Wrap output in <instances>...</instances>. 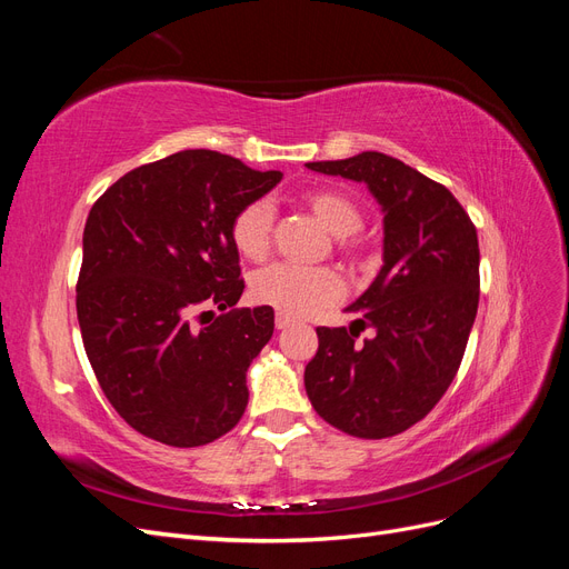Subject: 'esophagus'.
<instances>
[{
    "label": "esophagus",
    "mask_w": 569,
    "mask_h": 569,
    "mask_svg": "<svg viewBox=\"0 0 569 569\" xmlns=\"http://www.w3.org/2000/svg\"><path fill=\"white\" fill-rule=\"evenodd\" d=\"M291 322H295V320H291L289 316H282V313L274 316V327H278V330H287Z\"/></svg>",
    "instance_id": "obj_1"
}]
</instances>
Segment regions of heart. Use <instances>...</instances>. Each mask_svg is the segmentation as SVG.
<instances>
[{
    "instance_id": "b5f03b06",
    "label": "heart",
    "mask_w": 569,
    "mask_h": 569,
    "mask_svg": "<svg viewBox=\"0 0 569 569\" xmlns=\"http://www.w3.org/2000/svg\"><path fill=\"white\" fill-rule=\"evenodd\" d=\"M308 209L318 218L320 226L332 237H339V247L343 251L353 249L349 237L363 226V213L358 203L339 192L320 189L306 197ZM274 209L268 199L249 201L244 209H239L232 218L230 239L239 256L249 261H261L270 249ZM343 295V282L339 274L327 266H291V263H272L258 270L251 278V297L280 311L282 316L301 318L311 316L320 308L339 301Z\"/></svg>"
}]
</instances>
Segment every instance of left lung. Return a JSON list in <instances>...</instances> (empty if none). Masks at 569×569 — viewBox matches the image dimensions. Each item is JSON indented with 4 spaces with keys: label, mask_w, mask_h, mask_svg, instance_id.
<instances>
[{
    "label": "left lung",
    "mask_w": 569,
    "mask_h": 569,
    "mask_svg": "<svg viewBox=\"0 0 569 569\" xmlns=\"http://www.w3.org/2000/svg\"><path fill=\"white\" fill-rule=\"evenodd\" d=\"M306 168L366 182L385 213L382 268L349 313L376 337L318 327L303 385L318 416L360 439L406 432L453 382L479 303V242L443 184L380 151ZM359 331V330H358Z\"/></svg>",
    "instance_id": "obj_1"
}]
</instances>
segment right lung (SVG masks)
<instances>
[{"instance_id":"obj_1","label":"right lung","mask_w":569,"mask_h":569,"mask_svg":"<svg viewBox=\"0 0 569 569\" xmlns=\"http://www.w3.org/2000/svg\"><path fill=\"white\" fill-rule=\"evenodd\" d=\"M280 180V170L184 149L130 170L92 206L78 322L101 391L140 435L192 449L244 416L247 370L272 337L274 313L234 308L244 280L230 226ZM197 310L214 320L194 328Z\"/></svg>"}]
</instances>
